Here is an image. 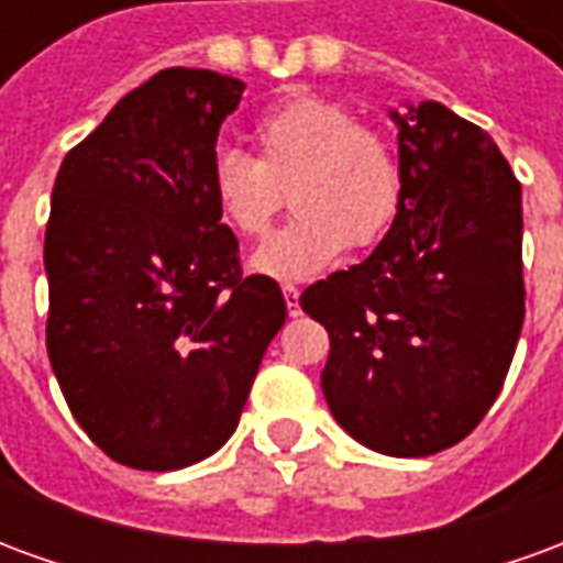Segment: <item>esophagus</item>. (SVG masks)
Masks as SVG:
<instances>
[{"label":"esophagus","instance_id":"1","mask_svg":"<svg viewBox=\"0 0 563 563\" xmlns=\"http://www.w3.org/2000/svg\"><path fill=\"white\" fill-rule=\"evenodd\" d=\"M283 295H286L289 317H298V313H301V307H298V286H292V283H283Z\"/></svg>","mask_w":563,"mask_h":563}]
</instances>
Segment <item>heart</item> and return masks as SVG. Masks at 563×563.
<instances>
[{
    "label": "heart",
    "mask_w": 563,
    "mask_h": 563,
    "mask_svg": "<svg viewBox=\"0 0 563 563\" xmlns=\"http://www.w3.org/2000/svg\"><path fill=\"white\" fill-rule=\"evenodd\" d=\"M253 139L258 159L238 147L213 150L208 184L222 220L246 238L268 229L289 189L298 213L253 253L258 274L301 280L350 244L371 246L389 232L401 208V159L350 108L292 96L258 117Z\"/></svg>",
    "instance_id": "obj_1"
}]
</instances>
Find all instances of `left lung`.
<instances>
[{
  "label": "left lung",
  "instance_id": "left-lung-1",
  "mask_svg": "<svg viewBox=\"0 0 563 563\" xmlns=\"http://www.w3.org/2000/svg\"><path fill=\"white\" fill-rule=\"evenodd\" d=\"M404 192L377 250L307 286L329 331L322 391L374 452L455 446L500 395L525 322L521 186L483 129L440 102L391 108Z\"/></svg>",
  "mask_w": 563,
  "mask_h": 563
}]
</instances>
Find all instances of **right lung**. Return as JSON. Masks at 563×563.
Instances as JSON below:
<instances>
[{"instance_id": "add662e5", "label": "right lung", "mask_w": 563, "mask_h": 563, "mask_svg": "<svg viewBox=\"0 0 563 563\" xmlns=\"http://www.w3.org/2000/svg\"><path fill=\"white\" fill-rule=\"evenodd\" d=\"M241 92L220 71L165 68L56 174L47 355L80 428L135 471L213 455L286 322L280 286L241 274L210 196V156Z\"/></svg>"}]
</instances>
